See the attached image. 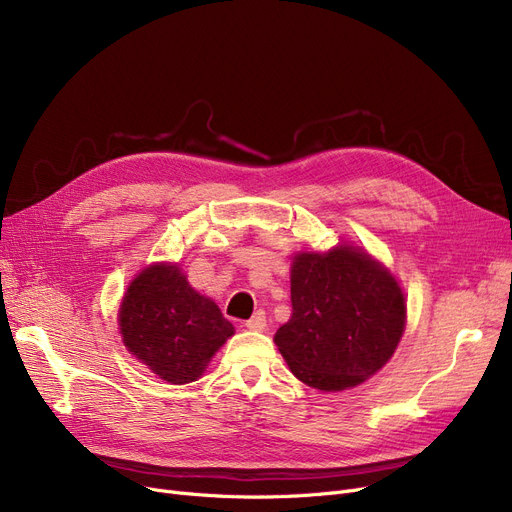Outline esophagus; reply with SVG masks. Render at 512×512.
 Wrapping results in <instances>:
<instances>
[{
	"label": "esophagus",
	"instance_id": "esophagus-1",
	"mask_svg": "<svg viewBox=\"0 0 512 512\" xmlns=\"http://www.w3.org/2000/svg\"><path fill=\"white\" fill-rule=\"evenodd\" d=\"M249 330H253V332H261V330H265V326H267V319H265V313L263 311H257L247 324H245Z\"/></svg>",
	"mask_w": 512,
	"mask_h": 512
}]
</instances>
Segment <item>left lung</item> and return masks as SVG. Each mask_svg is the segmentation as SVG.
I'll use <instances>...</instances> for the list:
<instances>
[{
  "label": "left lung",
  "mask_w": 512,
  "mask_h": 512,
  "mask_svg": "<svg viewBox=\"0 0 512 512\" xmlns=\"http://www.w3.org/2000/svg\"><path fill=\"white\" fill-rule=\"evenodd\" d=\"M292 315L274 336L288 369L319 392L367 382L396 353L407 299L380 259L353 242L290 261Z\"/></svg>",
  "instance_id": "8db88e82"
}]
</instances>
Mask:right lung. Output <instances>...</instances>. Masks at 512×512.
<instances>
[{"label":"right lung","instance_id":"add662e5","mask_svg":"<svg viewBox=\"0 0 512 512\" xmlns=\"http://www.w3.org/2000/svg\"><path fill=\"white\" fill-rule=\"evenodd\" d=\"M118 330L134 359L176 386L197 382L234 334L220 307L191 286L176 261L149 263L130 280Z\"/></svg>","mask_w":512,"mask_h":512}]
</instances>
